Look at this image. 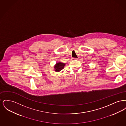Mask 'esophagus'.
I'll use <instances>...</instances> for the list:
<instances>
[{
  "instance_id": "1",
  "label": "esophagus",
  "mask_w": 126,
  "mask_h": 126,
  "mask_svg": "<svg viewBox=\"0 0 126 126\" xmlns=\"http://www.w3.org/2000/svg\"><path fill=\"white\" fill-rule=\"evenodd\" d=\"M78 59V58H72V60H77Z\"/></svg>"
}]
</instances>
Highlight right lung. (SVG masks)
Returning <instances> with one entry per match:
<instances>
[{"instance_id":"1","label":"right lung","mask_w":126,"mask_h":126,"mask_svg":"<svg viewBox=\"0 0 126 126\" xmlns=\"http://www.w3.org/2000/svg\"><path fill=\"white\" fill-rule=\"evenodd\" d=\"M65 64L64 63H62L61 62L58 63L56 64V65L54 66V68L55 69V71L56 72H59L62 70L64 67Z\"/></svg>"}]
</instances>
